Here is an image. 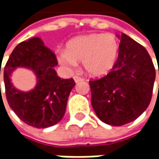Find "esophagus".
Here are the masks:
<instances>
[{
	"label": "esophagus",
	"mask_w": 159,
	"mask_h": 159,
	"mask_svg": "<svg viewBox=\"0 0 159 159\" xmlns=\"http://www.w3.org/2000/svg\"><path fill=\"white\" fill-rule=\"evenodd\" d=\"M73 80H74V81L76 83L80 82V81H83L84 80V79L81 78V77H79V76H74L73 77Z\"/></svg>",
	"instance_id": "34e87169"
}]
</instances>
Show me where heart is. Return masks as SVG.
Segmentation results:
<instances>
[{
  "label": "heart",
  "instance_id": "1",
  "mask_svg": "<svg viewBox=\"0 0 159 159\" xmlns=\"http://www.w3.org/2000/svg\"><path fill=\"white\" fill-rule=\"evenodd\" d=\"M119 50V40L113 34H88L70 40L66 45V51L58 54V61L67 69L82 61L83 68L89 75L101 78L113 69Z\"/></svg>",
  "mask_w": 159,
  "mask_h": 159
}]
</instances>
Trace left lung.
<instances>
[{"mask_svg":"<svg viewBox=\"0 0 159 159\" xmlns=\"http://www.w3.org/2000/svg\"><path fill=\"white\" fill-rule=\"evenodd\" d=\"M155 78V67L145 48L121 34L112 70L101 79L89 80L95 114L115 126L135 120L150 104Z\"/></svg>","mask_w":159,"mask_h":159,"instance_id":"left-lung-1","label":"left lung"}]
</instances>
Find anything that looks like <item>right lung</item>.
I'll list each match as a JSON object with an SVG mask.
<instances>
[{"instance_id":"obj_1","label":"right lung","mask_w":159,"mask_h":159,"mask_svg":"<svg viewBox=\"0 0 159 159\" xmlns=\"http://www.w3.org/2000/svg\"><path fill=\"white\" fill-rule=\"evenodd\" d=\"M57 64L56 55L37 37L19 43L11 53L4 67L6 98L9 107L25 124L46 128L56 125L64 116L75 82L73 79L57 76L54 69ZM17 67L28 68L35 73L37 85L33 90L23 92L14 88L10 76Z\"/></svg>"}]
</instances>
